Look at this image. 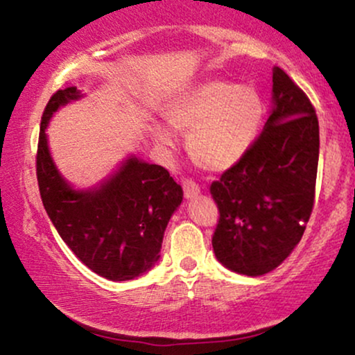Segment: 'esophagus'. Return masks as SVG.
Segmentation results:
<instances>
[{
  "instance_id": "34e87169",
  "label": "esophagus",
  "mask_w": 355,
  "mask_h": 355,
  "mask_svg": "<svg viewBox=\"0 0 355 355\" xmlns=\"http://www.w3.org/2000/svg\"><path fill=\"white\" fill-rule=\"evenodd\" d=\"M182 185H183V193H185L187 198H193L200 193V185H198L195 180H191V178H185Z\"/></svg>"
}]
</instances>
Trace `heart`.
<instances>
[{"label":"heart","mask_w":355,"mask_h":355,"mask_svg":"<svg viewBox=\"0 0 355 355\" xmlns=\"http://www.w3.org/2000/svg\"><path fill=\"white\" fill-rule=\"evenodd\" d=\"M266 107L252 87L227 80H209L182 95L166 112L175 130L189 133L187 148L191 160L210 172L235 165L263 121ZM160 144L173 145L175 137L164 126L155 128Z\"/></svg>","instance_id":"heart-1"}]
</instances>
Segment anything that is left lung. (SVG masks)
<instances>
[{
	"mask_svg": "<svg viewBox=\"0 0 355 355\" xmlns=\"http://www.w3.org/2000/svg\"><path fill=\"white\" fill-rule=\"evenodd\" d=\"M274 110L235 165L211 182L218 209L211 245L230 270L263 275L302 239L315 198L319 120L304 89L274 67Z\"/></svg>",
	"mask_w": 355,
	"mask_h": 355,
	"instance_id": "1",
	"label": "left lung"
}]
</instances>
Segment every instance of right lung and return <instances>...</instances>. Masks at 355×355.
<instances>
[{
    "mask_svg": "<svg viewBox=\"0 0 355 355\" xmlns=\"http://www.w3.org/2000/svg\"><path fill=\"white\" fill-rule=\"evenodd\" d=\"M78 96L76 87L58 89L43 112L36 150L40 195L60 237L89 270L115 282L132 280L160 259L164 232L183 190L164 166L138 158L126 160L100 189H70L53 164L44 130L53 112Z\"/></svg>",
    "mask_w": 355,
    "mask_h": 355,
    "instance_id": "add662e5",
    "label": "right lung"
}]
</instances>
